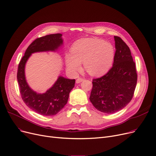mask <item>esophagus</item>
Listing matches in <instances>:
<instances>
[{"instance_id":"esophagus-1","label":"esophagus","mask_w":156,"mask_h":156,"mask_svg":"<svg viewBox=\"0 0 156 156\" xmlns=\"http://www.w3.org/2000/svg\"><path fill=\"white\" fill-rule=\"evenodd\" d=\"M83 80H84V79H83V78H78V79H76V83H80V82H83Z\"/></svg>"}]
</instances>
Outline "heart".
<instances>
[{
    "label": "heart",
    "instance_id": "heart-1",
    "mask_svg": "<svg viewBox=\"0 0 156 156\" xmlns=\"http://www.w3.org/2000/svg\"><path fill=\"white\" fill-rule=\"evenodd\" d=\"M71 51L66 57V66L71 73L76 74L84 63L86 71L92 76H101L112 66L115 50L113 46L97 38L81 39L74 43Z\"/></svg>",
    "mask_w": 156,
    "mask_h": 156
}]
</instances>
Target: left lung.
Returning a JSON list of instances; mask_svg holds the SVG:
<instances>
[{"mask_svg":"<svg viewBox=\"0 0 156 156\" xmlns=\"http://www.w3.org/2000/svg\"><path fill=\"white\" fill-rule=\"evenodd\" d=\"M115 53L112 68L102 77L93 80L90 101L101 112L120 111L131 101L137 83L136 65L129 48L120 37L114 36Z\"/></svg>","mask_w":156,"mask_h":156,"instance_id":"1","label":"left lung"}]
</instances>
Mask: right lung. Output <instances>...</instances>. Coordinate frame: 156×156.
Here are the masks:
<instances>
[{"mask_svg":"<svg viewBox=\"0 0 156 156\" xmlns=\"http://www.w3.org/2000/svg\"><path fill=\"white\" fill-rule=\"evenodd\" d=\"M61 34H54L37 38L29 46L18 64L17 80L22 98L30 109L44 116L55 115L67 104L75 80L58 76L56 82L45 93L34 91L27 82L25 66L31 54L40 51H55L63 44Z\"/></svg>","mask_w":156,"mask_h":156,"instance_id":"add662e5","label":"right lung"}]
</instances>
